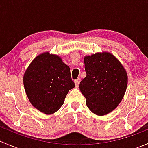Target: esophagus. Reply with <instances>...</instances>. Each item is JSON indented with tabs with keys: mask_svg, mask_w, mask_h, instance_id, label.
<instances>
[{
	"mask_svg": "<svg viewBox=\"0 0 148 148\" xmlns=\"http://www.w3.org/2000/svg\"><path fill=\"white\" fill-rule=\"evenodd\" d=\"M74 83H75V85L76 86H79V83H80V79H76L75 81H74Z\"/></svg>",
	"mask_w": 148,
	"mask_h": 148,
	"instance_id": "esophagus-1",
	"label": "esophagus"
}]
</instances>
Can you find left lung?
I'll return each mask as SVG.
<instances>
[{
	"label": "left lung",
	"instance_id": "left-lung-1",
	"mask_svg": "<svg viewBox=\"0 0 148 148\" xmlns=\"http://www.w3.org/2000/svg\"><path fill=\"white\" fill-rule=\"evenodd\" d=\"M86 77L79 84L88 108L99 116L112 112L122 100L127 86L125 69L112 53L97 52L84 57Z\"/></svg>",
	"mask_w": 148,
	"mask_h": 148
}]
</instances>
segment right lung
I'll return each instance as SVG.
<instances>
[{"mask_svg": "<svg viewBox=\"0 0 148 148\" xmlns=\"http://www.w3.org/2000/svg\"><path fill=\"white\" fill-rule=\"evenodd\" d=\"M23 85L31 104L46 114L56 112L75 86L69 67L49 51L40 53L31 62L23 75Z\"/></svg>", "mask_w": 148, "mask_h": 148, "instance_id": "1", "label": "right lung"}]
</instances>
